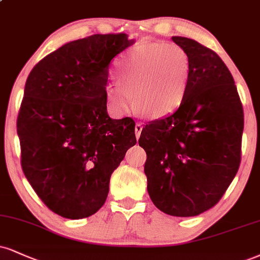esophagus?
<instances>
[{
	"instance_id": "1",
	"label": "esophagus",
	"mask_w": 260,
	"mask_h": 260,
	"mask_svg": "<svg viewBox=\"0 0 260 260\" xmlns=\"http://www.w3.org/2000/svg\"><path fill=\"white\" fill-rule=\"evenodd\" d=\"M134 131H136V137L137 138H139L140 133H142V131H143V124L140 123V122H137L136 127H134Z\"/></svg>"
}]
</instances>
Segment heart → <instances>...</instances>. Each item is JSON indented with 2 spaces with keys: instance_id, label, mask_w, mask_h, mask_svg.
<instances>
[{
  "instance_id": "b5f03b06",
  "label": "heart",
  "mask_w": 260,
  "mask_h": 260,
  "mask_svg": "<svg viewBox=\"0 0 260 260\" xmlns=\"http://www.w3.org/2000/svg\"><path fill=\"white\" fill-rule=\"evenodd\" d=\"M190 74L189 55L181 47L166 42L142 43L118 62V83L106 86V102L112 111L124 115L133 108V95L140 116L162 118L183 103Z\"/></svg>"
}]
</instances>
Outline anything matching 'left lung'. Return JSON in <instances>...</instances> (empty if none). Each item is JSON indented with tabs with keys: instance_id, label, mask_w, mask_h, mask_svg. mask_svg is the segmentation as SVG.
<instances>
[{
	"instance_id": "obj_1",
	"label": "left lung",
	"mask_w": 260,
	"mask_h": 260,
	"mask_svg": "<svg viewBox=\"0 0 260 260\" xmlns=\"http://www.w3.org/2000/svg\"><path fill=\"white\" fill-rule=\"evenodd\" d=\"M172 40L191 64L186 94L173 114L143 128L139 145L154 205L166 214L193 217L217 205L236 176L243 110L217 53L187 37Z\"/></svg>"
}]
</instances>
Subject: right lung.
Returning a JSON list of instances; mask_svg holds the SVG:
<instances>
[{"instance_id": "obj_1", "label": "right lung", "mask_w": 260, "mask_h": 260, "mask_svg": "<svg viewBox=\"0 0 260 260\" xmlns=\"http://www.w3.org/2000/svg\"><path fill=\"white\" fill-rule=\"evenodd\" d=\"M133 43L126 34L71 41L27 77L17 121L21 167L60 217L82 219L99 211L112 172L136 145L134 121L110 118L105 98L111 60Z\"/></svg>"}]
</instances>
